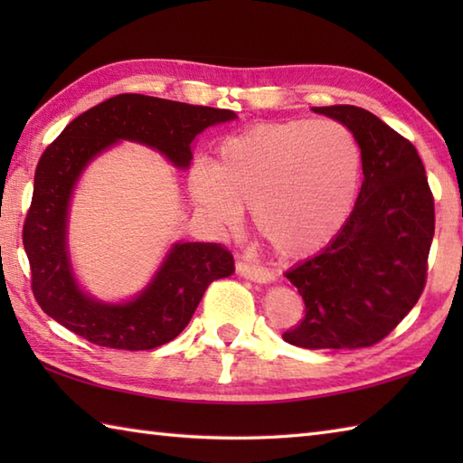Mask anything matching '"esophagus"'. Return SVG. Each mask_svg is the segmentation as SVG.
Returning <instances> with one entry per match:
<instances>
[{
  "label": "esophagus",
  "instance_id": "1",
  "mask_svg": "<svg viewBox=\"0 0 463 463\" xmlns=\"http://www.w3.org/2000/svg\"><path fill=\"white\" fill-rule=\"evenodd\" d=\"M237 272L242 279H249V280L259 282V284H270L274 280V274L269 269L257 267V264H250L247 260L237 262Z\"/></svg>",
  "mask_w": 463,
  "mask_h": 463
}]
</instances>
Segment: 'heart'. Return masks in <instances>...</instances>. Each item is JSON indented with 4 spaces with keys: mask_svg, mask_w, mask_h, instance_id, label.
I'll return each instance as SVG.
<instances>
[{
    "mask_svg": "<svg viewBox=\"0 0 463 463\" xmlns=\"http://www.w3.org/2000/svg\"><path fill=\"white\" fill-rule=\"evenodd\" d=\"M360 171V146L346 125L294 119L226 137L214 163H193L186 189L216 231L237 229L250 204L252 222L272 249L304 259L346 224Z\"/></svg>",
    "mask_w": 463,
    "mask_h": 463,
    "instance_id": "obj_1",
    "label": "heart"
}]
</instances>
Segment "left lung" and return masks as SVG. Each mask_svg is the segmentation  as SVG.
<instances>
[{"label":"left lung","mask_w":463,"mask_h":463,"mask_svg":"<svg viewBox=\"0 0 463 463\" xmlns=\"http://www.w3.org/2000/svg\"><path fill=\"white\" fill-rule=\"evenodd\" d=\"M312 111L356 137L364 181L328 247L287 272L307 310L282 338L308 350L366 348L398 326L426 287L434 196L416 146L376 115L354 105Z\"/></svg>","instance_id":"obj_1"}]
</instances>
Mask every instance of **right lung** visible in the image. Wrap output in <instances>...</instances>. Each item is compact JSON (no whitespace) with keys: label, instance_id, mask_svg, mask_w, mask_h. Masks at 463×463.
<instances>
[{"label":"right lung","instance_id":"right-lung-1","mask_svg":"<svg viewBox=\"0 0 463 463\" xmlns=\"http://www.w3.org/2000/svg\"><path fill=\"white\" fill-rule=\"evenodd\" d=\"M232 119L237 113L229 109L123 93L65 127L37 163L24 224L33 297L47 317L105 348L153 350L179 336L209 284L234 272L232 254L216 242H176L135 298L101 302L75 280L67 247L69 204L85 166L115 143H143L186 169L194 137Z\"/></svg>","mask_w":463,"mask_h":463}]
</instances>
